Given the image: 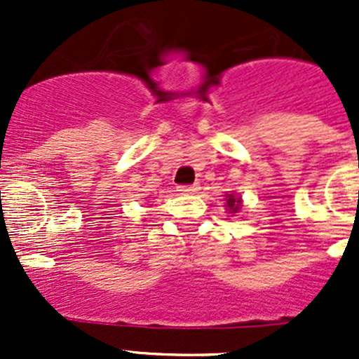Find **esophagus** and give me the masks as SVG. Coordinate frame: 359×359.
<instances>
[{
  "label": "esophagus",
  "mask_w": 359,
  "mask_h": 359,
  "mask_svg": "<svg viewBox=\"0 0 359 359\" xmlns=\"http://www.w3.org/2000/svg\"><path fill=\"white\" fill-rule=\"evenodd\" d=\"M198 189H200V186H198V184H187V186L179 187L180 193H184V194H194V193H198Z\"/></svg>",
  "instance_id": "obj_1"
}]
</instances>
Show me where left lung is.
Masks as SVG:
<instances>
[{
	"label": "left lung",
	"mask_w": 359,
	"mask_h": 359,
	"mask_svg": "<svg viewBox=\"0 0 359 359\" xmlns=\"http://www.w3.org/2000/svg\"><path fill=\"white\" fill-rule=\"evenodd\" d=\"M227 206H229L233 212H236V210L240 208V200H236L234 196H229V200H227Z\"/></svg>",
	"instance_id": "8db88e82"
}]
</instances>
